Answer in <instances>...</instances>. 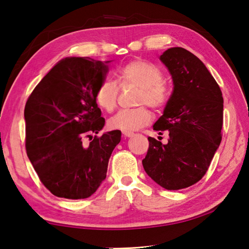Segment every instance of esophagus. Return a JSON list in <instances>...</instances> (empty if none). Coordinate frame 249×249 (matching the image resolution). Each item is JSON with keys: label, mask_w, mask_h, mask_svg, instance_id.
<instances>
[{"label": "esophagus", "mask_w": 249, "mask_h": 249, "mask_svg": "<svg viewBox=\"0 0 249 249\" xmlns=\"http://www.w3.org/2000/svg\"><path fill=\"white\" fill-rule=\"evenodd\" d=\"M135 134L134 133H130V131H124L123 133V136L125 137V138H130V137H133Z\"/></svg>", "instance_id": "1"}]
</instances>
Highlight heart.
Masks as SVG:
<instances>
[{"label":"heart","instance_id":"b5f03b06","mask_svg":"<svg viewBox=\"0 0 249 249\" xmlns=\"http://www.w3.org/2000/svg\"><path fill=\"white\" fill-rule=\"evenodd\" d=\"M118 79L123 84H133L140 88L138 104H146L152 108L160 109L165 106L168 99V89L162 81L161 71L156 65L144 60H134L118 71ZM119 89L109 79L100 83L95 100L99 108L111 112L116 106ZM153 119L151 111L144 106L134 109L119 111L110 119V128L121 131H135L149 125Z\"/></svg>","mask_w":249,"mask_h":249}]
</instances>
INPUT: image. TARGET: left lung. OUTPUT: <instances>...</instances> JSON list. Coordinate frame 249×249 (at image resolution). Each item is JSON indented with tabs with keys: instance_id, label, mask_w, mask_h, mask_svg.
<instances>
[{
	"instance_id": "left-lung-1",
	"label": "left lung",
	"mask_w": 249,
	"mask_h": 249,
	"mask_svg": "<svg viewBox=\"0 0 249 249\" xmlns=\"http://www.w3.org/2000/svg\"><path fill=\"white\" fill-rule=\"evenodd\" d=\"M173 91L154 130L169 131L167 144L149 137L142 160L153 181L168 190L192 186L208 171L221 141L224 98L208 68L188 50L174 47L160 55Z\"/></svg>"
}]
</instances>
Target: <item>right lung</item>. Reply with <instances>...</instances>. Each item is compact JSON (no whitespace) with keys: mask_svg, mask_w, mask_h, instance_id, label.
<instances>
[{"mask_svg":"<svg viewBox=\"0 0 249 249\" xmlns=\"http://www.w3.org/2000/svg\"><path fill=\"white\" fill-rule=\"evenodd\" d=\"M111 61L65 57L32 92L24 108L25 149L40 182L56 197L84 199L107 176L121 131L98 134L105 125L95 100ZM91 138L89 146L82 143Z\"/></svg>","mask_w":249,"mask_h":249,"instance_id":"obj_1","label":"right lung"}]
</instances>
